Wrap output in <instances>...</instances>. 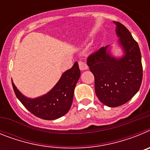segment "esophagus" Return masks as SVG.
<instances>
[{"mask_svg":"<svg viewBox=\"0 0 150 150\" xmlns=\"http://www.w3.org/2000/svg\"><path fill=\"white\" fill-rule=\"evenodd\" d=\"M79 67L81 71H85V70L88 69V65L86 62L80 61V62H79Z\"/></svg>","mask_w":150,"mask_h":150,"instance_id":"34e87169","label":"esophagus"}]
</instances>
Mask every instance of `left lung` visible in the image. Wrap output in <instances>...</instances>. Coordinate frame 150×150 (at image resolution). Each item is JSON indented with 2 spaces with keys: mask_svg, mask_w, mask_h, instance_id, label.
<instances>
[{
  "mask_svg": "<svg viewBox=\"0 0 150 150\" xmlns=\"http://www.w3.org/2000/svg\"><path fill=\"white\" fill-rule=\"evenodd\" d=\"M125 55L120 59L101 47L88 55L87 64L95 76V90L99 100L110 107L125 104L134 96L143 79L140 48L129 30L122 24L113 22Z\"/></svg>",
  "mask_w": 150,
  "mask_h": 150,
  "instance_id": "8db88e82",
  "label": "left lung"
}]
</instances>
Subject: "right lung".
<instances>
[{"label":"right lung","instance_id":"right-lung-1","mask_svg":"<svg viewBox=\"0 0 150 150\" xmlns=\"http://www.w3.org/2000/svg\"><path fill=\"white\" fill-rule=\"evenodd\" d=\"M80 76L77 62L71 69L62 74L54 88L43 96L31 99L19 92L13 84L17 98L28 111L37 117L46 120H53L64 116L71 107L74 98V88Z\"/></svg>","mask_w":150,"mask_h":150}]
</instances>
